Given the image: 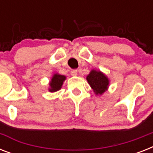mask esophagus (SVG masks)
Instances as JSON below:
<instances>
[{
	"label": "esophagus",
	"mask_w": 153,
	"mask_h": 153,
	"mask_svg": "<svg viewBox=\"0 0 153 153\" xmlns=\"http://www.w3.org/2000/svg\"><path fill=\"white\" fill-rule=\"evenodd\" d=\"M71 74L72 76H75V75L78 74V71L77 70H73V71H71Z\"/></svg>",
	"instance_id": "1"
}]
</instances>
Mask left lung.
I'll return each mask as SVG.
<instances>
[{
    "label": "left lung",
    "instance_id": "1",
    "mask_svg": "<svg viewBox=\"0 0 153 153\" xmlns=\"http://www.w3.org/2000/svg\"><path fill=\"white\" fill-rule=\"evenodd\" d=\"M86 80L96 95H102L109 87V79L100 71L92 70L86 77Z\"/></svg>",
    "mask_w": 153,
    "mask_h": 153
}]
</instances>
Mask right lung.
Masks as SVG:
<instances>
[{
	"label": "right lung",
	"mask_w": 153,
	"mask_h": 153,
	"mask_svg": "<svg viewBox=\"0 0 153 153\" xmlns=\"http://www.w3.org/2000/svg\"><path fill=\"white\" fill-rule=\"evenodd\" d=\"M65 80H66V76H64V75H61V74H53L51 82L49 83V86H50L49 91L50 92H56V91H59Z\"/></svg>",
	"instance_id": "right-lung-1"
}]
</instances>
